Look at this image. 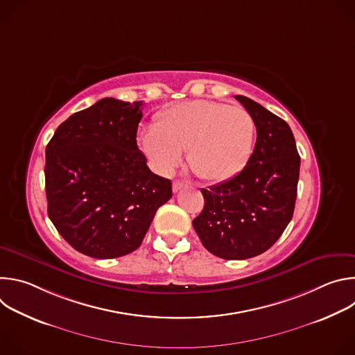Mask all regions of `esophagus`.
<instances>
[{
    "label": "esophagus",
    "instance_id": "esophagus-1",
    "mask_svg": "<svg viewBox=\"0 0 355 355\" xmlns=\"http://www.w3.org/2000/svg\"><path fill=\"white\" fill-rule=\"evenodd\" d=\"M184 187H187V182L185 181H180V180H175L174 182H173V191L174 192H178L181 188H184Z\"/></svg>",
    "mask_w": 355,
    "mask_h": 355
}]
</instances>
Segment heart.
<instances>
[{
  "instance_id": "1",
  "label": "heart",
  "mask_w": 355,
  "mask_h": 355,
  "mask_svg": "<svg viewBox=\"0 0 355 355\" xmlns=\"http://www.w3.org/2000/svg\"><path fill=\"white\" fill-rule=\"evenodd\" d=\"M256 122L241 107L220 101L193 99L164 110L156 129L143 130L139 143L160 173H170L187 151L188 166L204 181L219 182L236 175L248 162Z\"/></svg>"
}]
</instances>
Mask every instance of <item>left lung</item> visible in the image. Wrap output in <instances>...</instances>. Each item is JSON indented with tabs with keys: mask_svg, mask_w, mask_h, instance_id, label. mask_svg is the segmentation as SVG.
<instances>
[{
	"mask_svg": "<svg viewBox=\"0 0 355 355\" xmlns=\"http://www.w3.org/2000/svg\"><path fill=\"white\" fill-rule=\"evenodd\" d=\"M234 98L254 118L256 146L239 174L200 189L205 205L192 225L214 256L245 260L267 251L291 222L300 157L284 119L244 95Z\"/></svg>",
	"mask_w": 355,
	"mask_h": 355,
	"instance_id": "8db88e82",
	"label": "left lung"
}]
</instances>
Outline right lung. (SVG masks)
I'll return each mask as SVG.
<instances>
[{
  "label": "right lung",
  "mask_w": 355,
  "mask_h": 355,
  "mask_svg": "<svg viewBox=\"0 0 355 355\" xmlns=\"http://www.w3.org/2000/svg\"><path fill=\"white\" fill-rule=\"evenodd\" d=\"M143 103L104 98L73 114L46 146L47 215L92 259H116L143 241L171 181L151 173L136 143Z\"/></svg>",
  "instance_id": "right-lung-1"
}]
</instances>
